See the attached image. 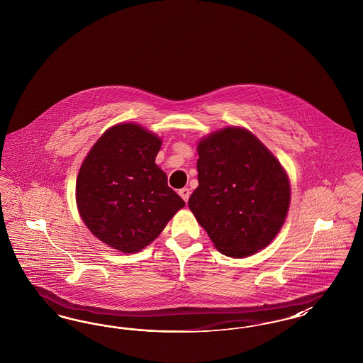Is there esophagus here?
<instances>
[{"label":"esophagus","instance_id":"34e87169","mask_svg":"<svg viewBox=\"0 0 363 363\" xmlns=\"http://www.w3.org/2000/svg\"><path fill=\"white\" fill-rule=\"evenodd\" d=\"M179 196L184 199V201L185 203H188V200H189V196H190V190L188 189V188H182V189H179Z\"/></svg>","mask_w":363,"mask_h":363}]
</instances>
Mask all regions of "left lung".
<instances>
[{
    "label": "left lung",
    "instance_id": "1",
    "mask_svg": "<svg viewBox=\"0 0 363 363\" xmlns=\"http://www.w3.org/2000/svg\"><path fill=\"white\" fill-rule=\"evenodd\" d=\"M199 186L190 211L225 256L242 259L269 245L286 220L290 181L252 132L225 128L197 145Z\"/></svg>",
    "mask_w": 363,
    "mask_h": 363
}]
</instances>
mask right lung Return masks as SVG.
Wrapping results in <instances>:
<instances>
[{
	"label": "right lung",
	"instance_id": "1",
	"mask_svg": "<svg viewBox=\"0 0 363 363\" xmlns=\"http://www.w3.org/2000/svg\"><path fill=\"white\" fill-rule=\"evenodd\" d=\"M162 140L138 123L106 130L88 152L76 181L83 222L101 241L136 253L157 238L185 201L155 164Z\"/></svg>",
	"mask_w": 363,
	"mask_h": 363
}]
</instances>
